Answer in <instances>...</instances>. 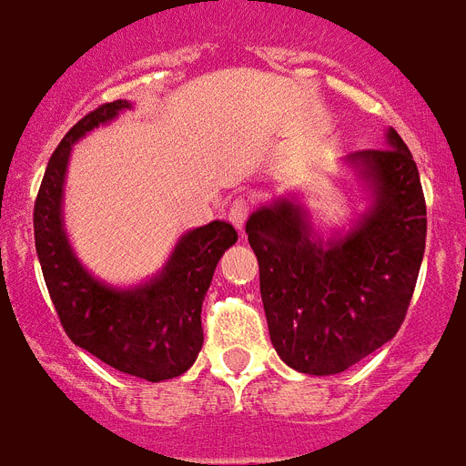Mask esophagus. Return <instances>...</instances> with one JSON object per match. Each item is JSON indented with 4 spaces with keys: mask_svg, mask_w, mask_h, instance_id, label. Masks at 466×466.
Instances as JSON below:
<instances>
[{
    "mask_svg": "<svg viewBox=\"0 0 466 466\" xmlns=\"http://www.w3.org/2000/svg\"><path fill=\"white\" fill-rule=\"evenodd\" d=\"M248 214H250V202H248L245 197H236L228 207L230 223H233L238 230H243L245 221H248Z\"/></svg>",
    "mask_w": 466,
    "mask_h": 466,
    "instance_id": "obj_1",
    "label": "esophagus"
}]
</instances>
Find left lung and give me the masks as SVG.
I'll return each mask as SVG.
<instances>
[{"label":"left lung","instance_id":"left-lung-1","mask_svg":"<svg viewBox=\"0 0 466 466\" xmlns=\"http://www.w3.org/2000/svg\"><path fill=\"white\" fill-rule=\"evenodd\" d=\"M370 209L322 240L291 199L259 207L245 233L259 262L271 344L308 375L341 373L397 334L426 250V199L414 156L394 129L387 147L346 156Z\"/></svg>","mask_w":466,"mask_h":466}]
</instances>
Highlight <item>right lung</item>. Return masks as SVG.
Returning <instances> with one entry per match:
<instances>
[{
  "instance_id": "1",
  "label": "right lung",
  "mask_w": 466,
  "mask_h": 466,
  "mask_svg": "<svg viewBox=\"0 0 466 466\" xmlns=\"http://www.w3.org/2000/svg\"><path fill=\"white\" fill-rule=\"evenodd\" d=\"M129 100H113L81 117L55 148L33 209L35 250L52 305L74 344L120 373L161 382L177 378L202 349V303L221 255L236 245V228L211 221L187 230L151 281L113 289L86 271L66 240L62 189L72 147L98 125L115 120Z\"/></svg>"
}]
</instances>
